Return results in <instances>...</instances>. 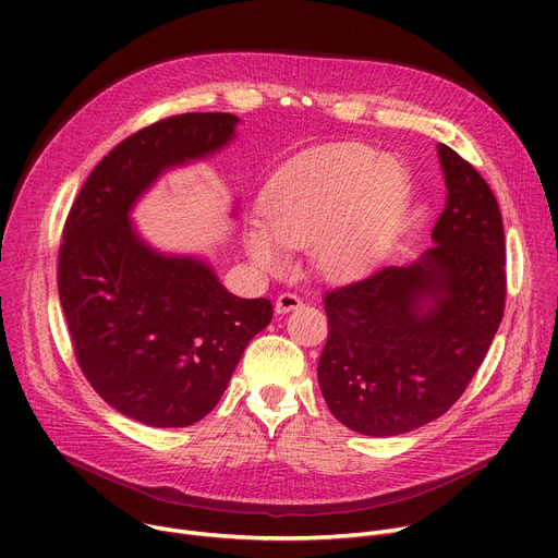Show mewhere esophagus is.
<instances>
[{
    "instance_id": "obj_1",
    "label": "esophagus",
    "mask_w": 558,
    "mask_h": 558,
    "mask_svg": "<svg viewBox=\"0 0 558 558\" xmlns=\"http://www.w3.org/2000/svg\"><path fill=\"white\" fill-rule=\"evenodd\" d=\"M301 305H303V301L296 294H291V291H282V294L276 299V312L278 314H287L291 310H299Z\"/></svg>"
}]
</instances>
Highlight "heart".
Instances as JSON below:
<instances>
[{
  "label": "heart",
  "mask_w": 558,
  "mask_h": 558,
  "mask_svg": "<svg viewBox=\"0 0 558 558\" xmlns=\"http://www.w3.org/2000/svg\"><path fill=\"white\" fill-rule=\"evenodd\" d=\"M407 196L402 165L350 146L280 175L262 203L268 228L251 223L244 246L267 271L284 269V248L314 246V262L326 278L357 280L385 253Z\"/></svg>",
  "instance_id": "b5f03b06"
}]
</instances>
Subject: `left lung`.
<instances>
[{"label": "left lung", "mask_w": 558, "mask_h": 558, "mask_svg": "<svg viewBox=\"0 0 558 558\" xmlns=\"http://www.w3.org/2000/svg\"><path fill=\"white\" fill-rule=\"evenodd\" d=\"M448 201L427 248L326 294L318 387L332 416L366 436H398L444 416L500 328L505 226L480 171L438 144Z\"/></svg>", "instance_id": "8db88e82"}]
</instances>
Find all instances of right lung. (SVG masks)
I'll list each match as a JSON object with an SVG mask.
<instances>
[{
  "label": "right lung",
  "mask_w": 558,
  "mask_h": 558,
  "mask_svg": "<svg viewBox=\"0 0 558 558\" xmlns=\"http://www.w3.org/2000/svg\"><path fill=\"white\" fill-rule=\"evenodd\" d=\"M238 122L185 112L133 133L87 175L63 228L58 296L76 362L112 409L144 425L210 414L271 324V301L232 296L203 259L158 253L129 219L165 169L219 151Z\"/></svg>",
  "instance_id": "add662e5"
}]
</instances>
